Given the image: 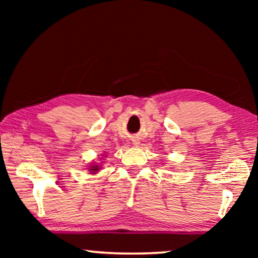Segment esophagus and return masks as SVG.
<instances>
[{
	"label": "esophagus",
	"instance_id": "obj_1",
	"mask_svg": "<svg viewBox=\"0 0 258 258\" xmlns=\"http://www.w3.org/2000/svg\"><path fill=\"white\" fill-rule=\"evenodd\" d=\"M139 143H140L139 140H137V139H133V145H134V146H138Z\"/></svg>",
	"mask_w": 258,
	"mask_h": 258
}]
</instances>
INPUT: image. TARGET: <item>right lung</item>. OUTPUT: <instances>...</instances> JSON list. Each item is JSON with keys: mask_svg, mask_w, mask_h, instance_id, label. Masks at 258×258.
I'll return each instance as SVG.
<instances>
[{"mask_svg": "<svg viewBox=\"0 0 258 258\" xmlns=\"http://www.w3.org/2000/svg\"><path fill=\"white\" fill-rule=\"evenodd\" d=\"M99 166L98 165H94V166H92V167H91L90 169H91V172H92V173H95V172H98L99 171Z\"/></svg>", "mask_w": 258, "mask_h": 258, "instance_id": "right-lung-1", "label": "right lung"}]
</instances>
